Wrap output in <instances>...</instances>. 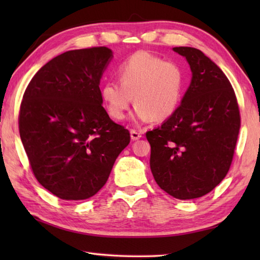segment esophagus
<instances>
[{"instance_id": "34e87169", "label": "esophagus", "mask_w": 260, "mask_h": 260, "mask_svg": "<svg viewBox=\"0 0 260 260\" xmlns=\"http://www.w3.org/2000/svg\"><path fill=\"white\" fill-rule=\"evenodd\" d=\"M141 137H142V134L139 133V132H137V131H135V129H132V131H131V139L133 140V141L140 140Z\"/></svg>"}]
</instances>
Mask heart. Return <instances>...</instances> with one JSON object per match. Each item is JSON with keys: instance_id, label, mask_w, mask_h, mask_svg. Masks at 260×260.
<instances>
[{"instance_id": "1", "label": "heart", "mask_w": 260, "mask_h": 260, "mask_svg": "<svg viewBox=\"0 0 260 260\" xmlns=\"http://www.w3.org/2000/svg\"><path fill=\"white\" fill-rule=\"evenodd\" d=\"M118 79L102 86V98L110 117L124 119L132 103L137 124L165 120L178 109L183 92L184 74L181 66L165 61L147 51H137L119 64Z\"/></svg>"}]
</instances>
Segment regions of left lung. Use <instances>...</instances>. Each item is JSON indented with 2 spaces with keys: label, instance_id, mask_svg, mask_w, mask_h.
Segmentation results:
<instances>
[{
  "label": "left lung",
  "instance_id": "8db88e82",
  "mask_svg": "<svg viewBox=\"0 0 260 260\" xmlns=\"http://www.w3.org/2000/svg\"><path fill=\"white\" fill-rule=\"evenodd\" d=\"M192 71L190 87L175 113L146 132L151 171L158 186L180 200L206 196L227 175L240 129L233 86L202 51L175 47Z\"/></svg>",
  "mask_w": 260,
  "mask_h": 260
}]
</instances>
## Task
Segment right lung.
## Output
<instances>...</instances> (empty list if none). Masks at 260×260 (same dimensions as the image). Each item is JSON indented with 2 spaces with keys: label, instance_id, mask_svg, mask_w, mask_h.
Returning <instances> with one entry per match:
<instances>
[{
  "label": "right lung",
  "instance_id": "right-lung-1",
  "mask_svg": "<svg viewBox=\"0 0 260 260\" xmlns=\"http://www.w3.org/2000/svg\"><path fill=\"white\" fill-rule=\"evenodd\" d=\"M113 57L106 47L70 50L33 76L22 98L19 131L32 172L62 200H85L108 180L128 129L109 118L99 89Z\"/></svg>",
  "mask_w": 260,
  "mask_h": 260
}]
</instances>
